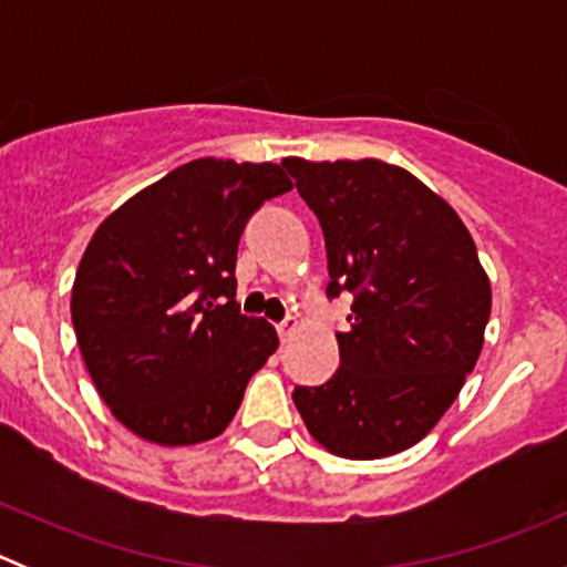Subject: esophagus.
I'll list each match as a JSON object with an SVG mask.
<instances>
[{
	"label": "esophagus",
	"instance_id": "obj_1",
	"mask_svg": "<svg viewBox=\"0 0 567 567\" xmlns=\"http://www.w3.org/2000/svg\"><path fill=\"white\" fill-rule=\"evenodd\" d=\"M296 329H299V320H296V318H285L282 323L277 326V331H279V340H282V342H288L290 337L296 334Z\"/></svg>",
	"mask_w": 567,
	"mask_h": 567
}]
</instances>
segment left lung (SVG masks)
<instances>
[{
	"mask_svg": "<svg viewBox=\"0 0 567 567\" xmlns=\"http://www.w3.org/2000/svg\"><path fill=\"white\" fill-rule=\"evenodd\" d=\"M316 210L334 299L353 293L337 334L340 370L296 386L307 431L329 453L373 461L433 431L483 351L491 282L461 216L420 177L379 158H285Z\"/></svg>",
	"mask_w": 567,
	"mask_h": 567,
	"instance_id": "8db88e82",
	"label": "left lung"
}]
</instances>
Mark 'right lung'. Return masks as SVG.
Listing matches in <instances>:
<instances>
[{"mask_svg": "<svg viewBox=\"0 0 567 567\" xmlns=\"http://www.w3.org/2000/svg\"><path fill=\"white\" fill-rule=\"evenodd\" d=\"M293 188L279 164L197 158L125 199L73 279L79 351L112 414L162 447L216 439L279 346L244 316L236 257L247 219Z\"/></svg>", "mask_w": 567, "mask_h": 567, "instance_id": "1", "label": "right lung"}]
</instances>
